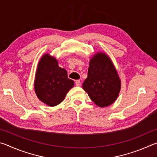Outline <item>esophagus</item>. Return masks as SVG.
Here are the masks:
<instances>
[{
	"mask_svg": "<svg viewBox=\"0 0 157 157\" xmlns=\"http://www.w3.org/2000/svg\"><path fill=\"white\" fill-rule=\"evenodd\" d=\"M75 85L77 86H79L81 85V82L79 80H76L75 81Z\"/></svg>",
	"mask_w": 157,
	"mask_h": 157,
	"instance_id": "obj_1",
	"label": "esophagus"
}]
</instances>
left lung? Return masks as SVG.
I'll use <instances>...</instances> for the list:
<instances>
[{
    "instance_id": "obj_1",
    "label": "left lung",
    "mask_w": 157,
    "mask_h": 157,
    "mask_svg": "<svg viewBox=\"0 0 157 157\" xmlns=\"http://www.w3.org/2000/svg\"><path fill=\"white\" fill-rule=\"evenodd\" d=\"M82 87L100 107H107L116 100L121 81L112 61L105 52H98L90 59L88 77Z\"/></svg>"
}]
</instances>
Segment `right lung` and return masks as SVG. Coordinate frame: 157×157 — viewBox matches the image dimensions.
I'll list each match as a JSON object with an SVG mask.
<instances>
[{"instance_id": "1", "label": "right lung", "mask_w": 157, "mask_h": 157, "mask_svg": "<svg viewBox=\"0 0 157 157\" xmlns=\"http://www.w3.org/2000/svg\"><path fill=\"white\" fill-rule=\"evenodd\" d=\"M74 86L67 71L58 65L56 58L46 53L39 60L34 78V91L39 100L50 107H55L64 100Z\"/></svg>"}]
</instances>
